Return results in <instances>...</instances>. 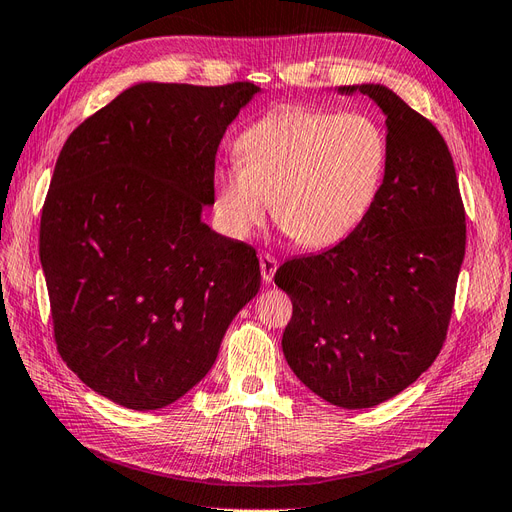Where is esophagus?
<instances>
[{
    "label": "esophagus",
    "mask_w": 512,
    "mask_h": 512,
    "mask_svg": "<svg viewBox=\"0 0 512 512\" xmlns=\"http://www.w3.org/2000/svg\"><path fill=\"white\" fill-rule=\"evenodd\" d=\"M275 271H278V260L269 254H260V273H262V280L271 282Z\"/></svg>",
    "instance_id": "esophagus-1"
}]
</instances>
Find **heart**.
I'll return each mask as SVG.
<instances>
[{
  "label": "heart",
  "mask_w": 512,
  "mask_h": 512,
  "mask_svg": "<svg viewBox=\"0 0 512 512\" xmlns=\"http://www.w3.org/2000/svg\"><path fill=\"white\" fill-rule=\"evenodd\" d=\"M241 168L215 174V215L234 239L250 237L273 202L275 224L301 247L334 245L375 204L390 144L366 114L284 105L237 140Z\"/></svg>",
  "instance_id": "obj_1"
}]
</instances>
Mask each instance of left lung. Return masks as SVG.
<instances>
[{
  "label": "left lung",
  "instance_id": "left-lung-1",
  "mask_svg": "<svg viewBox=\"0 0 512 512\" xmlns=\"http://www.w3.org/2000/svg\"><path fill=\"white\" fill-rule=\"evenodd\" d=\"M390 159L375 204L347 239L286 260L275 284L293 301L282 349L299 381L344 409L375 407L428 370L448 334L465 256V209L444 137L379 84Z\"/></svg>",
  "mask_w": 512,
  "mask_h": 512
}]
</instances>
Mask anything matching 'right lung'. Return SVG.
<instances>
[{
  "instance_id": "right-lung-1",
  "label": "right lung",
  "mask_w": 512,
  "mask_h": 512,
  "mask_svg": "<svg viewBox=\"0 0 512 512\" xmlns=\"http://www.w3.org/2000/svg\"><path fill=\"white\" fill-rule=\"evenodd\" d=\"M260 92L131 86L68 135L40 217L53 338L88 388L135 411L187 394L260 288L252 245L206 226L215 155Z\"/></svg>"
}]
</instances>
